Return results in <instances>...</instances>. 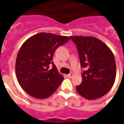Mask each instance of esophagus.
<instances>
[{"label": "esophagus", "mask_w": 124, "mask_h": 124, "mask_svg": "<svg viewBox=\"0 0 124 124\" xmlns=\"http://www.w3.org/2000/svg\"><path fill=\"white\" fill-rule=\"evenodd\" d=\"M73 75H74V74H73V73H70L69 74H68L67 76L68 77V78H72V77L73 76Z\"/></svg>", "instance_id": "esophagus-1"}]
</instances>
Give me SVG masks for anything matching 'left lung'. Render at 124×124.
<instances>
[{
  "label": "left lung",
  "mask_w": 124,
  "mask_h": 124,
  "mask_svg": "<svg viewBox=\"0 0 124 124\" xmlns=\"http://www.w3.org/2000/svg\"><path fill=\"white\" fill-rule=\"evenodd\" d=\"M78 49L81 67L85 68L78 93L88 100L106 95L114 84L116 65L114 54L102 41L93 36H70Z\"/></svg>",
  "instance_id": "1"
}]
</instances>
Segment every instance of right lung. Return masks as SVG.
I'll return each instance as SVG.
<instances>
[{
    "mask_svg": "<svg viewBox=\"0 0 124 124\" xmlns=\"http://www.w3.org/2000/svg\"><path fill=\"white\" fill-rule=\"evenodd\" d=\"M70 40L68 36L40 32L23 43L18 52L15 70L18 83L32 97L45 99L54 93L64 80L52 62L58 47ZM50 63L53 64L51 69Z\"/></svg>",
    "mask_w": 124,
    "mask_h": 124,
    "instance_id": "obj_1",
    "label": "right lung"
}]
</instances>
